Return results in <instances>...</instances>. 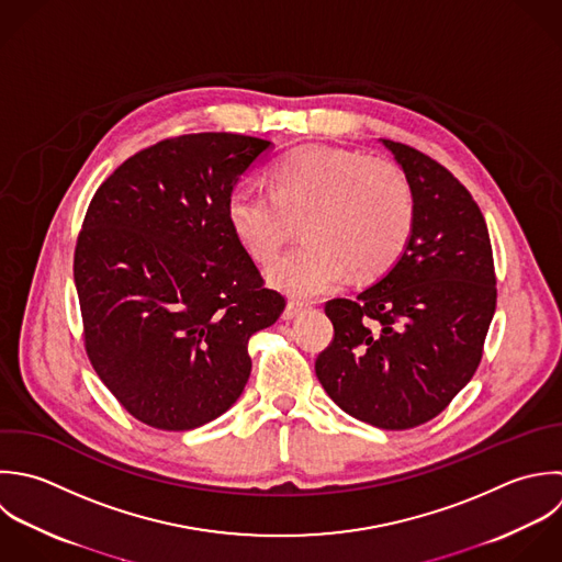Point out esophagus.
<instances>
[{
    "instance_id": "obj_1",
    "label": "esophagus",
    "mask_w": 562,
    "mask_h": 562,
    "mask_svg": "<svg viewBox=\"0 0 562 562\" xmlns=\"http://www.w3.org/2000/svg\"><path fill=\"white\" fill-rule=\"evenodd\" d=\"M304 308H306V304H302V302H289L286 308H284V313H282V319H286V322H289V319H295Z\"/></svg>"
}]
</instances>
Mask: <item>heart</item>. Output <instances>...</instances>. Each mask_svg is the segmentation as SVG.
<instances>
[{
    "instance_id": "obj_1",
    "label": "heart",
    "mask_w": 562,
    "mask_h": 562,
    "mask_svg": "<svg viewBox=\"0 0 562 562\" xmlns=\"http://www.w3.org/2000/svg\"><path fill=\"white\" fill-rule=\"evenodd\" d=\"M269 194L238 188L227 223L260 265L276 260L300 223L304 245L269 269V282L295 297L337 289L348 271L368 280L390 271L414 232L416 201L405 175L359 150L302 146L276 161Z\"/></svg>"
}]
</instances>
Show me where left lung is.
<instances>
[{"label":"left lung","mask_w":562,"mask_h":562,"mask_svg":"<svg viewBox=\"0 0 562 562\" xmlns=\"http://www.w3.org/2000/svg\"><path fill=\"white\" fill-rule=\"evenodd\" d=\"M405 172L416 223L398 262L355 300H330L333 344L315 372L352 418L403 431L436 418L473 379L497 306L486 221L420 150L381 139Z\"/></svg>","instance_id":"left-lung-1"}]
</instances>
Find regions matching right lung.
<instances>
[{"mask_svg": "<svg viewBox=\"0 0 562 562\" xmlns=\"http://www.w3.org/2000/svg\"><path fill=\"white\" fill-rule=\"evenodd\" d=\"M271 142L192 133L126 159L93 194L74 254L89 361L139 423L188 431L251 374L249 337L278 322L227 223V199Z\"/></svg>", "mask_w": 562, "mask_h": 562, "instance_id": "right-lung-1", "label": "right lung"}]
</instances>
